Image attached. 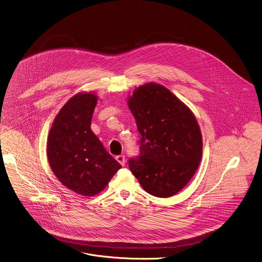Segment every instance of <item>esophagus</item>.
<instances>
[{
  "label": "esophagus",
  "instance_id": "obj_1",
  "mask_svg": "<svg viewBox=\"0 0 262 262\" xmlns=\"http://www.w3.org/2000/svg\"><path fill=\"white\" fill-rule=\"evenodd\" d=\"M116 160L123 166L125 164V156L124 155H118L116 156Z\"/></svg>",
  "mask_w": 262,
  "mask_h": 262
}]
</instances>
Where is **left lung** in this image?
Wrapping results in <instances>:
<instances>
[{
    "label": "left lung",
    "instance_id": "left-lung-1",
    "mask_svg": "<svg viewBox=\"0 0 262 262\" xmlns=\"http://www.w3.org/2000/svg\"><path fill=\"white\" fill-rule=\"evenodd\" d=\"M141 135L140 155L130 158V171L143 189L167 198L193 178L202 158V135L191 109L168 89L149 82L127 99Z\"/></svg>",
    "mask_w": 262,
    "mask_h": 262
}]
</instances>
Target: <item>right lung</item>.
I'll return each instance as SVG.
<instances>
[{
    "label": "right lung",
    "mask_w": 262,
    "mask_h": 262,
    "mask_svg": "<svg viewBox=\"0 0 262 262\" xmlns=\"http://www.w3.org/2000/svg\"><path fill=\"white\" fill-rule=\"evenodd\" d=\"M98 102L94 93H78L56 115L48 136L47 156L63 186L86 197L102 192L121 165L91 129Z\"/></svg>",
    "instance_id": "right-lung-1"
}]
</instances>
